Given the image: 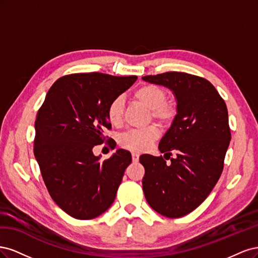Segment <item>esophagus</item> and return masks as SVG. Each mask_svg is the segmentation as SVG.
I'll return each instance as SVG.
<instances>
[{
  "label": "esophagus",
  "mask_w": 258,
  "mask_h": 258,
  "mask_svg": "<svg viewBox=\"0 0 258 258\" xmlns=\"http://www.w3.org/2000/svg\"><path fill=\"white\" fill-rule=\"evenodd\" d=\"M139 157H140V155L138 153H132V161L138 162L139 161Z\"/></svg>",
  "instance_id": "34e87169"
}]
</instances>
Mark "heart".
I'll return each mask as SVG.
<instances>
[{
  "label": "heart",
  "mask_w": 258,
  "mask_h": 258,
  "mask_svg": "<svg viewBox=\"0 0 258 258\" xmlns=\"http://www.w3.org/2000/svg\"><path fill=\"white\" fill-rule=\"evenodd\" d=\"M134 99L151 110L152 118L157 120L162 126L172 123L176 116V107L167 102L166 91L159 86L147 84L135 90ZM124 102L121 97H117L111 101L107 106V119L113 126L119 127L123 120ZM159 137L158 129L150 126L143 129H134L124 132L119 138L121 147L132 152H144L151 147L152 143Z\"/></svg>",
  "instance_id": "heart-1"
}]
</instances>
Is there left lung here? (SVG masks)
<instances>
[{
    "mask_svg": "<svg viewBox=\"0 0 258 258\" xmlns=\"http://www.w3.org/2000/svg\"><path fill=\"white\" fill-rule=\"evenodd\" d=\"M143 81L165 86L176 99V116L159 142L171 163L148 154L140 156L146 201L170 218L190 213L206 200L220 178L231 139L228 111L214 86L183 72L147 75ZM165 157V156H163ZM168 158V159H169Z\"/></svg>",
    "mask_w": 258,
    "mask_h": 258,
    "instance_id": "left-lung-1",
    "label": "left lung"
}]
</instances>
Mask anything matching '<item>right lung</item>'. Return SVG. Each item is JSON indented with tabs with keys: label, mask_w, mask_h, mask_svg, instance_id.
<instances>
[{
	"label": "right lung",
	"mask_w": 258,
	"mask_h": 258,
	"mask_svg": "<svg viewBox=\"0 0 258 258\" xmlns=\"http://www.w3.org/2000/svg\"><path fill=\"white\" fill-rule=\"evenodd\" d=\"M137 76L79 73L52 84L35 120L34 156L44 183L60 209L77 220H91L112 206L131 154L117 150L100 161L92 148L106 141L111 101ZM108 145L114 146L108 139Z\"/></svg>",
	"instance_id": "add662e5"
}]
</instances>
